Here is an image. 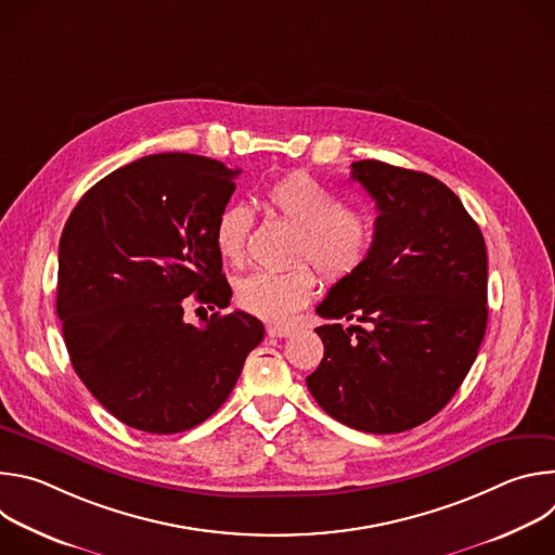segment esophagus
I'll list each match as a JSON object with an SVG mask.
<instances>
[{
  "label": "esophagus",
  "instance_id": "1",
  "mask_svg": "<svg viewBox=\"0 0 555 555\" xmlns=\"http://www.w3.org/2000/svg\"><path fill=\"white\" fill-rule=\"evenodd\" d=\"M296 330L294 327H289V325H270L268 327V336L270 338H287V336H292Z\"/></svg>",
  "mask_w": 555,
  "mask_h": 555
}]
</instances>
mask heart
Masks as SVG:
<instances>
[{
  "mask_svg": "<svg viewBox=\"0 0 555 555\" xmlns=\"http://www.w3.org/2000/svg\"><path fill=\"white\" fill-rule=\"evenodd\" d=\"M266 199L270 208L298 230L292 261H311L327 281H343L356 274L366 261L375 221L369 212L345 208L343 199L302 171L276 180ZM253 210L244 204L225 206L215 223V246L230 266H244ZM315 287V274L298 263L283 272H250L234 283V300L244 311L266 321H287L300 309Z\"/></svg>",
  "mask_w": 555,
  "mask_h": 555,
  "instance_id": "obj_1",
  "label": "heart"
}]
</instances>
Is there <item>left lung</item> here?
Returning <instances> with one entry per match:
<instances>
[{
  "label": "left lung",
  "mask_w": 555,
  "mask_h": 555,
  "mask_svg": "<svg viewBox=\"0 0 555 555\" xmlns=\"http://www.w3.org/2000/svg\"><path fill=\"white\" fill-rule=\"evenodd\" d=\"M375 199L362 268L315 307L325 358L307 377L340 424L390 435L435 417L465 379L488 327V253L461 199L437 178L379 160L351 165Z\"/></svg>",
  "instance_id": "8db88e82"
}]
</instances>
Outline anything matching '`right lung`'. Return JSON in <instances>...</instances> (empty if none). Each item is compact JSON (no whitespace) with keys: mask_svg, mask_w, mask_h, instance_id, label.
I'll return each mask as SVG.
<instances>
[{"mask_svg":"<svg viewBox=\"0 0 555 555\" xmlns=\"http://www.w3.org/2000/svg\"><path fill=\"white\" fill-rule=\"evenodd\" d=\"M242 169L157 153L116 169L74 206L59 242L56 313L72 366L122 424L173 435L208 420L263 340L255 315L184 321L186 296L228 307L215 223Z\"/></svg>","mask_w":555,"mask_h":555,"instance_id":"1","label":"right lung"}]
</instances>
